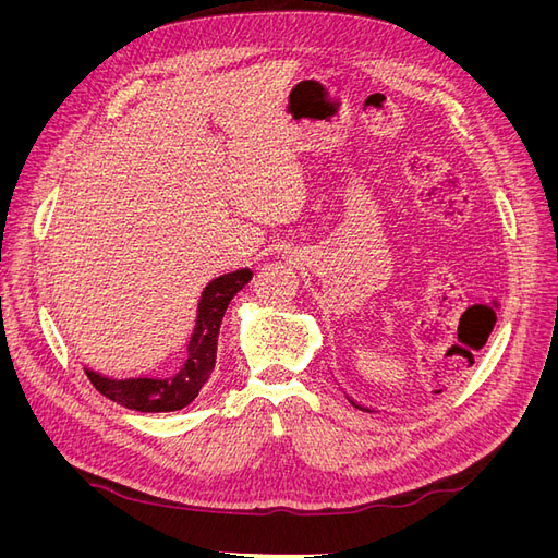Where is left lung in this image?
I'll list each match as a JSON object with an SVG mask.
<instances>
[{
	"label": "left lung",
	"instance_id": "1",
	"mask_svg": "<svg viewBox=\"0 0 558 558\" xmlns=\"http://www.w3.org/2000/svg\"><path fill=\"white\" fill-rule=\"evenodd\" d=\"M351 404H353V408H359V410H363V412H369V410H365V408H361V404H356V402H353V400H351Z\"/></svg>",
	"mask_w": 558,
	"mask_h": 558
}]
</instances>
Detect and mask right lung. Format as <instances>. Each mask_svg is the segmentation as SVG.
<instances>
[{"label":"right lung","mask_w":558,"mask_h":558,"mask_svg":"<svg viewBox=\"0 0 558 558\" xmlns=\"http://www.w3.org/2000/svg\"><path fill=\"white\" fill-rule=\"evenodd\" d=\"M251 269L242 267L234 272L216 277L207 283L197 302V320L189 342V356L174 377L150 379V377H132V379H109L93 369H86L90 384L105 398L123 404L134 412H174L191 404L199 388L205 386L216 365V347L218 330H221L223 314L230 300L251 281Z\"/></svg>","instance_id":"right-lung-1"}]
</instances>
